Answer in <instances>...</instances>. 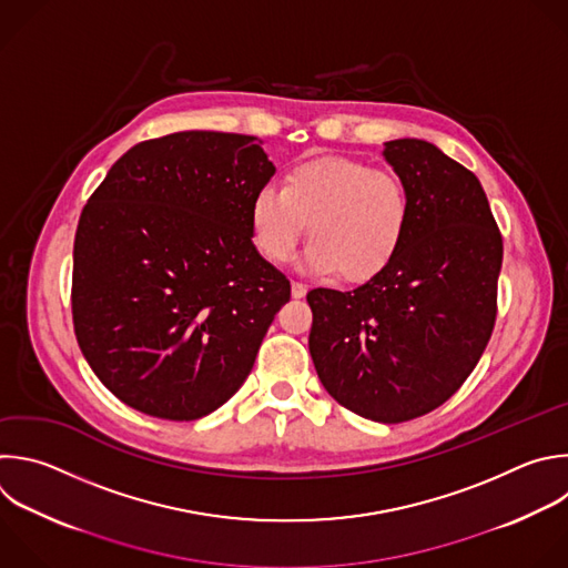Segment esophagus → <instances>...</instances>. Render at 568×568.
I'll list each match as a JSON object with an SVG mask.
<instances>
[{
  "label": "esophagus",
  "mask_w": 568,
  "mask_h": 568,
  "mask_svg": "<svg viewBox=\"0 0 568 568\" xmlns=\"http://www.w3.org/2000/svg\"><path fill=\"white\" fill-rule=\"evenodd\" d=\"M305 292H307V285H303V283H292V296L294 298H303L305 296Z\"/></svg>",
  "instance_id": "obj_1"
}]
</instances>
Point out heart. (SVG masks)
I'll return each mask as SVG.
<instances>
[{
    "label": "heart",
    "mask_w": 568,
    "mask_h": 568,
    "mask_svg": "<svg viewBox=\"0 0 568 568\" xmlns=\"http://www.w3.org/2000/svg\"><path fill=\"white\" fill-rule=\"evenodd\" d=\"M410 219L406 186L393 171L325 155L294 164L283 189L261 186L250 221L258 252L285 263L298 247L306 223L305 265L363 283L384 272L399 252Z\"/></svg>",
    "instance_id": "heart-1"
}]
</instances>
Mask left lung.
<instances>
[{"label": "left lung", "mask_w": 568, "mask_h": 568, "mask_svg": "<svg viewBox=\"0 0 568 568\" xmlns=\"http://www.w3.org/2000/svg\"><path fill=\"white\" fill-rule=\"evenodd\" d=\"M410 219L390 265L352 292L312 290L310 354L347 410L402 424L448 402L497 316L501 234L473 171L426 140L386 142Z\"/></svg>", "instance_id": "8db88e82"}]
</instances>
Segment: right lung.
Masks as SVG:
<instances>
[{"instance_id": "right-lung-1", "label": "right lung", "mask_w": 568, "mask_h": 568, "mask_svg": "<svg viewBox=\"0 0 568 568\" xmlns=\"http://www.w3.org/2000/svg\"><path fill=\"white\" fill-rule=\"evenodd\" d=\"M274 171L254 135L180 131L131 146L84 205L73 327L122 404L194 422L247 379L290 301L252 243V199Z\"/></svg>"}]
</instances>
